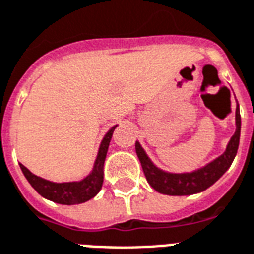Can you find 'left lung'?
<instances>
[{
	"label": "left lung",
	"mask_w": 254,
	"mask_h": 254,
	"mask_svg": "<svg viewBox=\"0 0 254 254\" xmlns=\"http://www.w3.org/2000/svg\"><path fill=\"white\" fill-rule=\"evenodd\" d=\"M240 131H241V117H240L239 105L236 107V132L228 143L227 149L221 156L202 168H198L193 172L187 174H170L160 170L151 162L144 149L139 143H135L136 155L141 163V168L144 172L148 184L159 193L170 194V196H186L202 192L215 184L227 170L231 167L235 159L240 143Z\"/></svg>",
	"instance_id": "8db88e82"
}]
</instances>
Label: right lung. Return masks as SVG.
<instances>
[{
  "label": "right lung",
  "mask_w": 254,
  "mask_h": 254,
  "mask_svg": "<svg viewBox=\"0 0 254 254\" xmlns=\"http://www.w3.org/2000/svg\"><path fill=\"white\" fill-rule=\"evenodd\" d=\"M115 127L117 126H114L113 128L106 133L100 143L92 172L80 182L53 183L31 174L23 164H19V167L31 187L47 200H52L58 204H64V205H74V204L87 201L99 192L103 184V166H105L106 155H107L110 140H111Z\"/></svg>",
  "instance_id": "obj_1"
}]
</instances>
